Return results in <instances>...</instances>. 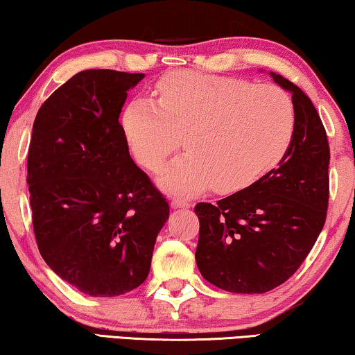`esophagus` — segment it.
I'll return each instance as SVG.
<instances>
[{"label": "esophagus", "instance_id": "34e87169", "mask_svg": "<svg viewBox=\"0 0 355 355\" xmlns=\"http://www.w3.org/2000/svg\"><path fill=\"white\" fill-rule=\"evenodd\" d=\"M171 206H173V208H176V209H187V208H190V201L181 200V198H174L171 201Z\"/></svg>", "mask_w": 355, "mask_h": 355}]
</instances>
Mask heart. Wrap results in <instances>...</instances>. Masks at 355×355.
<instances>
[{"label":"heart","mask_w":355,"mask_h":355,"mask_svg":"<svg viewBox=\"0 0 355 355\" xmlns=\"http://www.w3.org/2000/svg\"><path fill=\"white\" fill-rule=\"evenodd\" d=\"M123 133L135 159L152 173L182 144L187 154L160 176L168 192L236 193L277 166L295 133V106L272 85L176 71L155 89V101L125 109Z\"/></svg>","instance_id":"1"}]
</instances>
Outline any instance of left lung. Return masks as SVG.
<instances>
[{"label":"left lung","instance_id":"8db88e82","mask_svg":"<svg viewBox=\"0 0 355 355\" xmlns=\"http://www.w3.org/2000/svg\"><path fill=\"white\" fill-rule=\"evenodd\" d=\"M270 74L295 106L287 154L250 187L195 206L198 270L233 293H265L286 282L313 249L329 208L330 147L322 121L302 89Z\"/></svg>","mask_w":355,"mask_h":355}]
</instances>
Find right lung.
<instances>
[{
    "instance_id": "1",
    "label": "right lung",
    "mask_w": 355,
    "mask_h": 355,
    "mask_svg": "<svg viewBox=\"0 0 355 355\" xmlns=\"http://www.w3.org/2000/svg\"><path fill=\"white\" fill-rule=\"evenodd\" d=\"M141 73L85 69L42 103L28 149L37 249L53 272L90 297L143 284L170 206L136 166L119 122Z\"/></svg>"
}]
</instances>
